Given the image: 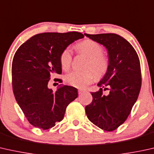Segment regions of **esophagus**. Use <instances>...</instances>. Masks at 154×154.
Here are the masks:
<instances>
[{
    "label": "esophagus",
    "instance_id": "1",
    "mask_svg": "<svg viewBox=\"0 0 154 154\" xmlns=\"http://www.w3.org/2000/svg\"><path fill=\"white\" fill-rule=\"evenodd\" d=\"M78 92H79V94H82L84 92V91L82 90H78Z\"/></svg>",
    "mask_w": 154,
    "mask_h": 154
}]
</instances>
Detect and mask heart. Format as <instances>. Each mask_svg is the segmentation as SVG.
Here are the masks:
<instances>
[{"mask_svg":"<svg viewBox=\"0 0 154 154\" xmlns=\"http://www.w3.org/2000/svg\"><path fill=\"white\" fill-rule=\"evenodd\" d=\"M80 53L89 57L87 68H90L96 76L100 78L106 73L108 68V60L102 55L103 48L99 43L91 39H85L77 45ZM60 61L62 68L67 71L70 68L72 61V51L69 48L64 49L60 55ZM94 79V75L91 70L84 72L74 71L65 76L67 84L75 88L82 89L90 84Z\"/></svg>","mask_w":154,"mask_h":154,"instance_id":"heart-1","label":"heart"}]
</instances>
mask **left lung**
Listing matches in <instances>:
<instances>
[{
    "label": "left lung",
    "mask_w": 154,
    "mask_h": 154,
    "mask_svg": "<svg viewBox=\"0 0 154 154\" xmlns=\"http://www.w3.org/2000/svg\"><path fill=\"white\" fill-rule=\"evenodd\" d=\"M85 35L105 46L108 54V70L98 83L101 88L92 92L86 115L99 128L112 131L126 121L137 99L142 82L139 57L132 45L117 34ZM103 88L109 90L108 95L103 94Z\"/></svg>",
    "instance_id": "8db88e82"
}]
</instances>
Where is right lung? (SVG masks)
<instances>
[{"label":"right lung","mask_w":154,"mask_h":154,"mask_svg":"<svg viewBox=\"0 0 154 154\" xmlns=\"http://www.w3.org/2000/svg\"><path fill=\"white\" fill-rule=\"evenodd\" d=\"M82 33L45 32L31 37L18 48L12 61V88L28 122L43 130L63 119L66 106L78 97L77 89L64 85L53 92L51 73H62L60 55Z\"/></svg>","instance_id":"1"}]
</instances>
